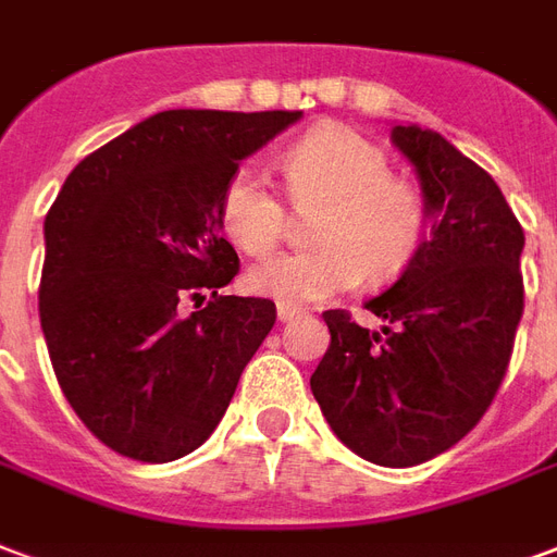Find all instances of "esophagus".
<instances>
[{"mask_svg": "<svg viewBox=\"0 0 557 557\" xmlns=\"http://www.w3.org/2000/svg\"><path fill=\"white\" fill-rule=\"evenodd\" d=\"M300 307H292V304H277V319L280 321H292V319H298L300 315Z\"/></svg>", "mask_w": 557, "mask_h": 557, "instance_id": "esophagus-1", "label": "esophagus"}]
</instances>
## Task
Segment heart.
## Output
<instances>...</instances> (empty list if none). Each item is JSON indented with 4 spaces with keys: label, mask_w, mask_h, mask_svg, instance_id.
<instances>
[{
    "label": "heart",
    "mask_w": 557,
    "mask_h": 557,
    "mask_svg": "<svg viewBox=\"0 0 557 557\" xmlns=\"http://www.w3.org/2000/svg\"><path fill=\"white\" fill-rule=\"evenodd\" d=\"M283 183L298 209L312 215L315 247L277 253L247 271V289L280 304H315L372 283L398 277L425 242L428 206L419 185L389 174V159L348 126H321L280 156ZM221 226L245 253L277 245L289 209L268 176L247 164L221 195Z\"/></svg>",
    "instance_id": "1"
}]
</instances>
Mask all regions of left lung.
Segmentation results:
<instances>
[{
	"label": "left lung",
	"mask_w": 557,
	"mask_h": 557,
	"mask_svg": "<svg viewBox=\"0 0 557 557\" xmlns=\"http://www.w3.org/2000/svg\"><path fill=\"white\" fill-rule=\"evenodd\" d=\"M431 233L393 286L366 300L381 331L324 312L331 348L310 386L354 455L416 467L472 431L508 372L522 319L520 221L502 188L440 132L393 126Z\"/></svg>",
	"instance_id": "1"
}]
</instances>
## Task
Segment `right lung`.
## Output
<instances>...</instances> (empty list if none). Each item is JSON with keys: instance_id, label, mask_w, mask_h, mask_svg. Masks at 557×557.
<instances>
[{"instance_id": "add662e5", "label": "right lung", "mask_w": 557, "mask_h": 557, "mask_svg": "<svg viewBox=\"0 0 557 557\" xmlns=\"http://www.w3.org/2000/svg\"><path fill=\"white\" fill-rule=\"evenodd\" d=\"M300 111H159L85 156L47 212L40 327L70 407L117 455L203 446L277 307L221 295L238 274L221 195ZM210 304L188 320L178 300Z\"/></svg>"}]
</instances>
